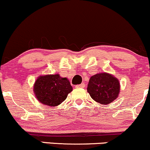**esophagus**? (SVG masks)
<instances>
[{
	"label": "esophagus",
	"mask_w": 150,
	"mask_h": 150,
	"mask_svg": "<svg viewBox=\"0 0 150 150\" xmlns=\"http://www.w3.org/2000/svg\"><path fill=\"white\" fill-rule=\"evenodd\" d=\"M85 86H86V85H85V83H81V84L80 85H77L76 86H75V88H85Z\"/></svg>",
	"instance_id": "esophagus-1"
}]
</instances>
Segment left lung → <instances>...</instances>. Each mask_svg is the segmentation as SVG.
<instances>
[{
    "instance_id": "8db88e82",
    "label": "left lung",
    "mask_w": 150,
    "mask_h": 150,
    "mask_svg": "<svg viewBox=\"0 0 150 150\" xmlns=\"http://www.w3.org/2000/svg\"><path fill=\"white\" fill-rule=\"evenodd\" d=\"M87 90L91 97L97 103L107 105L117 98L120 83L111 74L98 73L90 78Z\"/></svg>"
}]
</instances>
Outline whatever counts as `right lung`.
Listing matches in <instances>:
<instances>
[{"instance_id":"1","label":"right lung","mask_w":150,"mask_h":150,"mask_svg":"<svg viewBox=\"0 0 150 150\" xmlns=\"http://www.w3.org/2000/svg\"><path fill=\"white\" fill-rule=\"evenodd\" d=\"M72 91L70 81L59 74L39 76L34 85L37 100L49 106H57L62 103Z\"/></svg>"}]
</instances>
